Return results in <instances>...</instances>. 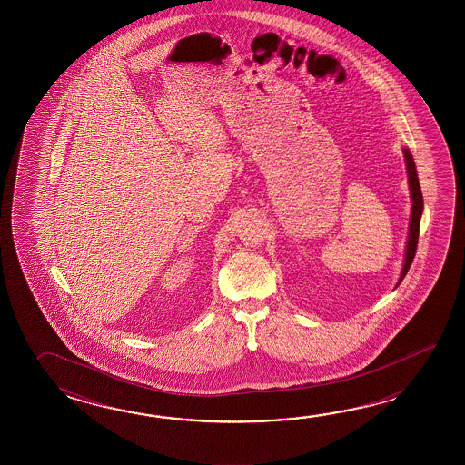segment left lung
<instances>
[{"label": "left lung", "mask_w": 465, "mask_h": 465, "mask_svg": "<svg viewBox=\"0 0 465 465\" xmlns=\"http://www.w3.org/2000/svg\"><path fill=\"white\" fill-rule=\"evenodd\" d=\"M405 163H407V174H409V188H411V196H412V216H411V226H409V241H407V249H405V262L402 274L399 279H404L409 267L414 261L415 251H417V242H419V226H420V216H422V209H424V199H422V191L417 178V171H415L414 159L409 149H404Z\"/></svg>", "instance_id": "obj_1"}]
</instances>
